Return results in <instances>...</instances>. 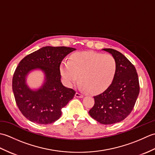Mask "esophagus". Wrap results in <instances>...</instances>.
Returning a JSON list of instances; mask_svg holds the SVG:
<instances>
[{
    "instance_id": "obj_1",
    "label": "esophagus",
    "mask_w": 155,
    "mask_h": 155,
    "mask_svg": "<svg viewBox=\"0 0 155 155\" xmlns=\"http://www.w3.org/2000/svg\"><path fill=\"white\" fill-rule=\"evenodd\" d=\"M75 97H77V98H83L84 97V95L83 94H81L80 93H76L75 94Z\"/></svg>"
}]
</instances>
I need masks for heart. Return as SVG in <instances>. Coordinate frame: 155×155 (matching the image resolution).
Listing matches in <instances>:
<instances>
[{"label":"heart","mask_w":155,"mask_h":155,"mask_svg":"<svg viewBox=\"0 0 155 155\" xmlns=\"http://www.w3.org/2000/svg\"><path fill=\"white\" fill-rule=\"evenodd\" d=\"M117 70V61L113 56L93 51L76 53L68 62L62 61L60 65L61 75L68 86L73 85L79 78L81 88L93 94L107 89Z\"/></svg>","instance_id":"obj_1"}]
</instances>
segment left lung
<instances>
[{"label":"left lung","mask_w":155,"mask_h":155,"mask_svg":"<svg viewBox=\"0 0 155 155\" xmlns=\"http://www.w3.org/2000/svg\"><path fill=\"white\" fill-rule=\"evenodd\" d=\"M115 58L117 70L113 83L101 94L94 96V104L88 111L91 117L103 124L123 120L133 110L139 96V78L134 66L114 49L103 48Z\"/></svg>","instance_id":"left-lung-1"}]
</instances>
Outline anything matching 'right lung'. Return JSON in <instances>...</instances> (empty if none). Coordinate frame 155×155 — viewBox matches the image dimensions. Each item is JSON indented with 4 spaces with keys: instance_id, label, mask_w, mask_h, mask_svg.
<instances>
[{
    "instance_id": "obj_1",
    "label": "right lung",
    "mask_w": 155,
    "mask_h": 155,
    "mask_svg": "<svg viewBox=\"0 0 155 155\" xmlns=\"http://www.w3.org/2000/svg\"><path fill=\"white\" fill-rule=\"evenodd\" d=\"M76 48L44 47L27 55L19 62L12 78V91L22 114L31 122L41 124L54 123L61 117L62 108L73 98L76 92L62 84L60 65L63 58ZM41 70L45 81L38 90L26 84L31 71Z\"/></svg>"
}]
</instances>
